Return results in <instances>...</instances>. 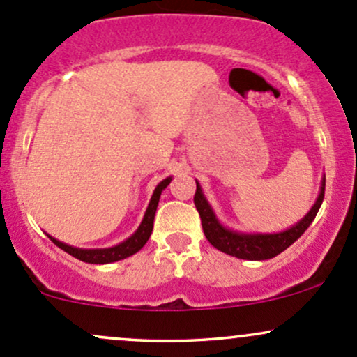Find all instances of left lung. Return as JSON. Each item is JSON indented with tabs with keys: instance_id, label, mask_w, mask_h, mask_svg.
I'll use <instances>...</instances> for the list:
<instances>
[{
	"instance_id": "left-lung-1",
	"label": "left lung",
	"mask_w": 357,
	"mask_h": 357,
	"mask_svg": "<svg viewBox=\"0 0 357 357\" xmlns=\"http://www.w3.org/2000/svg\"><path fill=\"white\" fill-rule=\"evenodd\" d=\"M324 193H325V178L322 181V188H320V195L317 198L315 205L312 206V210L305 215L303 220H300L296 225H293L291 229L284 230L280 234H256V236H249V234H237L232 230H227L225 227H222L215 218L213 210L210 208L208 202L202 193V188L197 183V193H195V206H197L199 218H202L203 232L205 237L208 238V242L213 245L215 249L222 250V252L229 254V256L238 257V259H248V261H264L271 259V257L278 256V254L283 252L284 249H288L289 245L295 241H298L301 234L310 227L313 218L319 213L320 205L324 202Z\"/></svg>"
}]
</instances>
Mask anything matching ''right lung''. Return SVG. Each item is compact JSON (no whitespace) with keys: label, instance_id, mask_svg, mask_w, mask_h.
Instances as JSON below:
<instances>
[{"label":"right lung","instance_id":"obj_1","mask_svg":"<svg viewBox=\"0 0 357 357\" xmlns=\"http://www.w3.org/2000/svg\"><path fill=\"white\" fill-rule=\"evenodd\" d=\"M171 183V178H166L164 181H160L158 188H155L154 195H152L151 203H149L146 215H144V220L140 223V227L137 229V232L132 237H128L127 241L121 242V244L115 245V248H109V249H77L73 248V245L64 244V242H59L57 238L50 237V241L61 248L62 250L70 254L73 257L76 259L83 261V262H89V264H108V262H115L120 259H125V257L132 256V254L139 252L140 249L146 245V242L149 241L152 234V227H154V215L155 210H158V203L160 198V193L162 190Z\"/></svg>","mask_w":357,"mask_h":357}]
</instances>
